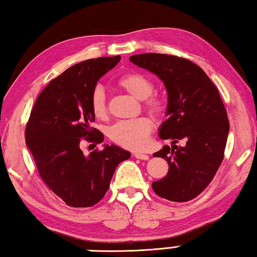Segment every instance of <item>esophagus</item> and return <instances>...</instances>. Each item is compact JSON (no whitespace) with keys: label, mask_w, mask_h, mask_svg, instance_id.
I'll return each instance as SVG.
<instances>
[{"label":"esophagus","mask_w":257,"mask_h":257,"mask_svg":"<svg viewBox=\"0 0 257 257\" xmlns=\"http://www.w3.org/2000/svg\"><path fill=\"white\" fill-rule=\"evenodd\" d=\"M134 156L136 157V158H138V160H142V161H147L148 158H149V156L147 155V154L141 153V152H135L134 153Z\"/></svg>","instance_id":"obj_1"}]
</instances>
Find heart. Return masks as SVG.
I'll return each mask as SVG.
<instances>
[{
	"label": "heart",
	"mask_w": 257,
	"mask_h": 257,
	"mask_svg": "<svg viewBox=\"0 0 257 257\" xmlns=\"http://www.w3.org/2000/svg\"><path fill=\"white\" fill-rule=\"evenodd\" d=\"M130 95L138 100H145V106L153 114H162L165 110V102L158 96H151L154 91L153 82L141 73H128L121 76L118 81ZM91 109L96 118L106 115V97L103 87L97 85L91 93ZM153 132V121L147 116L121 120L110 128V138L124 148L143 149L147 146L149 135Z\"/></svg>",
	"instance_id": "heart-1"
}]
</instances>
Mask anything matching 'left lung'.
<instances>
[{"label": "left lung", "mask_w": 257, "mask_h": 257, "mask_svg": "<svg viewBox=\"0 0 257 257\" xmlns=\"http://www.w3.org/2000/svg\"><path fill=\"white\" fill-rule=\"evenodd\" d=\"M129 59L156 74L169 94V119L161 125L160 137L172 139L174 145L154 154L167 162L169 172L152 188L170 201H190L209 185L225 156L229 121L218 88L189 59L155 53ZM179 141L182 147L175 145Z\"/></svg>", "instance_id": "obj_1"}]
</instances>
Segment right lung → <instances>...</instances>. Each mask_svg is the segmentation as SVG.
Masks as SVG:
<instances>
[{
	"mask_svg": "<svg viewBox=\"0 0 257 257\" xmlns=\"http://www.w3.org/2000/svg\"><path fill=\"white\" fill-rule=\"evenodd\" d=\"M120 59H87L66 69L41 91L27 122L26 144L41 180L69 207L88 208L99 202L116 166L130 157L115 145L94 149L88 156L81 149L83 141H104L103 134L91 127L95 120L91 93Z\"/></svg>",
	"mask_w": 257,
	"mask_h": 257,
	"instance_id": "right-lung-1",
	"label": "right lung"
}]
</instances>
